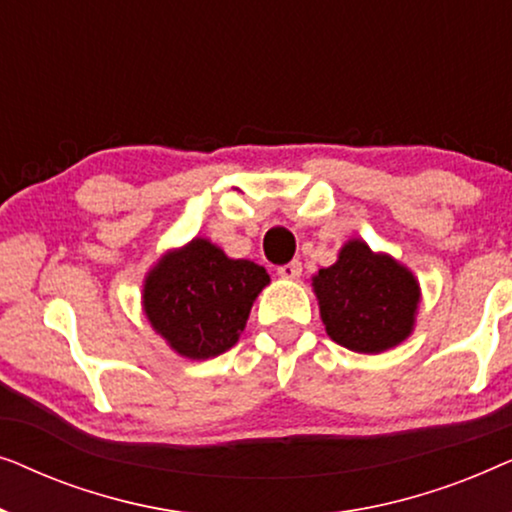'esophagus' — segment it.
<instances>
[{
	"label": "esophagus",
	"mask_w": 512,
	"mask_h": 512,
	"mask_svg": "<svg viewBox=\"0 0 512 512\" xmlns=\"http://www.w3.org/2000/svg\"><path fill=\"white\" fill-rule=\"evenodd\" d=\"M277 275L284 277V279H298L300 275H303V263H300V261H291V263L279 265Z\"/></svg>",
	"instance_id": "1"
}]
</instances>
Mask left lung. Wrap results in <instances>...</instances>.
Segmentation results:
<instances>
[{
  "label": "left lung",
  "instance_id": "obj_1",
  "mask_svg": "<svg viewBox=\"0 0 512 512\" xmlns=\"http://www.w3.org/2000/svg\"><path fill=\"white\" fill-rule=\"evenodd\" d=\"M326 333L338 345L380 354L403 342L415 324L419 286L403 265L373 254L366 242L352 240L338 263L314 277Z\"/></svg>",
  "mask_w": 512,
  "mask_h": 512
}]
</instances>
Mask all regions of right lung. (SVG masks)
Returning <instances> with one entry per match:
<instances>
[{"label": "right lung", "instance_id": "obj_1", "mask_svg": "<svg viewBox=\"0 0 512 512\" xmlns=\"http://www.w3.org/2000/svg\"><path fill=\"white\" fill-rule=\"evenodd\" d=\"M268 282L261 265L233 261L212 242L193 240L146 277L144 312L181 356L209 359L235 345Z\"/></svg>", "mask_w": 512, "mask_h": 512}]
</instances>
